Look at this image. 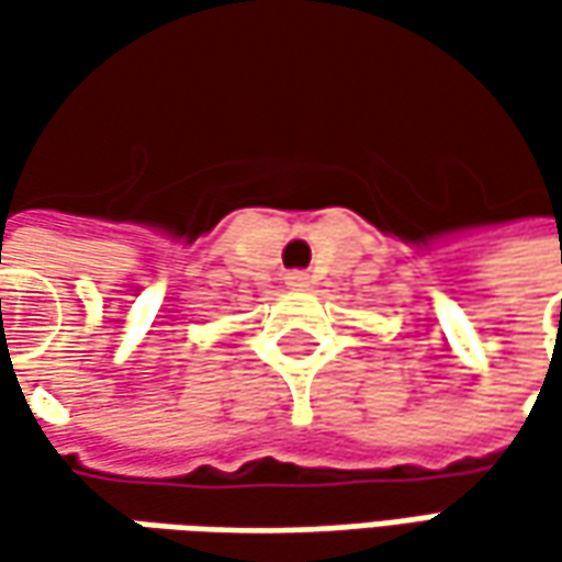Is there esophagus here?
<instances>
[{"mask_svg": "<svg viewBox=\"0 0 562 562\" xmlns=\"http://www.w3.org/2000/svg\"><path fill=\"white\" fill-rule=\"evenodd\" d=\"M288 284H291L293 291H303V288H310V278H306V271H291Z\"/></svg>", "mask_w": 562, "mask_h": 562, "instance_id": "34e87169", "label": "esophagus"}]
</instances>
